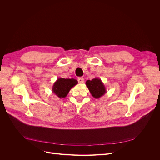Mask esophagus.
Here are the masks:
<instances>
[{"instance_id":"obj_1","label":"esophagus","mask_w":160,"mask_h":160,"mask_svg":"<svg viewBox=\"0 0 160 160\" xmlns=\"http://www.w3.org/2000/svg\"><path fill=\"white\" fill-rule=\"evenodd\" d=\"M78 81H79V83H81V84L83 83H84V79L83 78V77H79V78H78Z\"/></svg>"}]
</instances>
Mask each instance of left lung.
Masks as SVG:
<instances>
[{"label": "left lung", "instance_id": "obj_1", "mask_svg": "<svg viewBox=\"0 0 160 160\" xmlns=\"http://www.w3.org/2000/svg\"><path fill=\"white\" fill-rule=\"evenodd\" d=\"M85 84L89 89L91 95L95 99L100 98L107 92L103 83L98 77L92 80H88Z\"/></svg>", "mask_w": 160, "mask_h": 160}]
</instances>
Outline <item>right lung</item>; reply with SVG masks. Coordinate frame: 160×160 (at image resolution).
<instances>
[{"mask_svg": "<svg viewBox=\"0 0 160 160\" xmlns=\"http://www.w3.org/2000/svg\"><path fill=\"white\" fill-rule=\"evenodd\" d=\"M77 83L78 81L75 79L58 78L52 85V91L60 99L65 98L71 89Z\"/></svg>", "mask_w": 160, "mask_h": 160, "instance_id": "right-lung-1", "label": "right lung"}]
</instances>
